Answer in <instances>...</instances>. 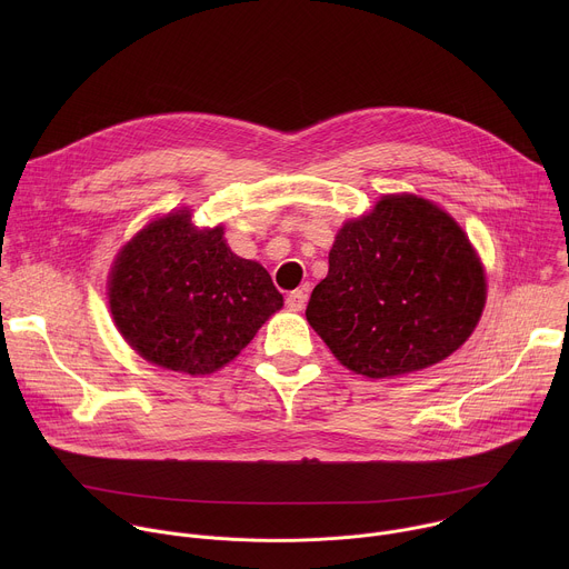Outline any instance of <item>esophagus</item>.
I'll return each mask as SVG.
<instances>
[{
    "label": "esophagus",
    "instance_id": "obj_1",
    "mask_svg": "<svg viewBox=\"0 0 569 569\" xmlns=\"http://www.w3.org/2000/svg\"><path fill=\"white\" fill-rule=\"evenodd\" d=\"M286 306L290 310H301L306 306V292L303 290H292L288 297H286Z\"/></svg>",
    "mask_w": 569,
    "mask_h": 569
}]
</instances>
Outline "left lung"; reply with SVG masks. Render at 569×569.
Segmentation results:
<instances>
[{
  "instance_id": "8db88e82",
  "label": "left lung",
  "mask_w": 569,
  "mask_h": 569,
  "mask_svg": "<svg viewBox=\"0 0 569 569\" xmlns=\"http://www.w3.org/2000/svg\"><path fill=\"white\" fill-rule=\"evenodd\" d=\"M483 303V268L463 229L430 200L402 193L345 222L306 319L347 369L391 378L457 351Z\"/></svg>"
}]
</instances>
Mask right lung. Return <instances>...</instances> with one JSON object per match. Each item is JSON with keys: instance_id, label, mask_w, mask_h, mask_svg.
<instances>
[{"instance_id": "add662e5", "label": "right lung", "mask_w": 569, "mask_h": 569, "mask_svg": "<svg viewBox=\"0 0 569 569\" xmlns=\"http://www.w3.org/2000/svg\"><path fill=\"white\" fill-rule=\"evenodd\" d=\"M108 297L119 333L141 358L191 376L231 362L283 306L268 270L236 257L220 224L196 229L187 209L123 246Z\"/></svg>"}]
</instances>
